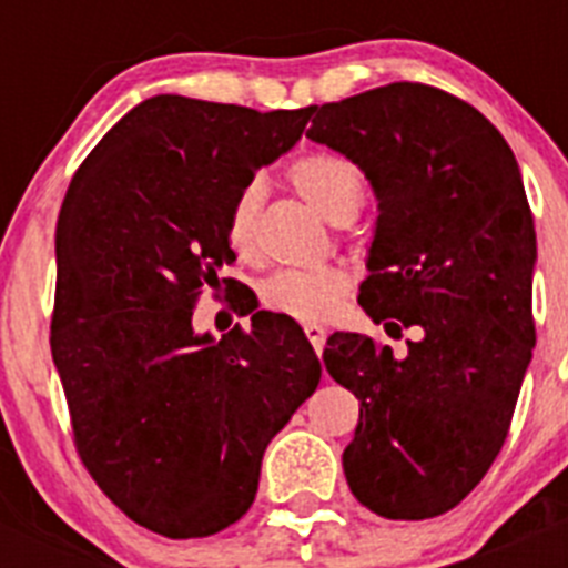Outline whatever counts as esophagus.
I'll return each instance as SVG.
<instances>
[{"label": "esophagus", "mask_w": 568, "mask_h": 568, "mask_svg": "<svg viewBox=\"0 0 568 568\" xmlns=\"http://www.w3.org/2000/svg\"><path fill=\"white\" fill-rule=\"evenodd\" d=\"M304 333H307L310 344L315 346V353H321V349H324V341H327V327H321V324L310 321V324H304Z\"/></svg>", "instance_id": "esophagus-1"}]
</instances>
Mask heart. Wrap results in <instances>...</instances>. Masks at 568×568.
Wrapping results in <instances>:
<instances>
[{
	"instance_id": "heart-1",
	"label": "heart",
	"mask_w": 568,
	"mask_h": 568,
	"mask_svg": "<svg viewBox=\"0 0 568 568\" xmlns=\"http://www.w3.org/2000/svg\"><path fill=\"white\" fill-rule=\"evenodd\" d=\"M295 190L329 222L358 215L364 202V179L349 159L335 153H310L290 168ZM264 204V184L250 179L235 193L227 210V239L239 255L258 253V219ZM349 287L346 270L335 264L310 270H278L261 287V298L270 310L301 321L327 318Z\"/></svg>"
}]
</instances>
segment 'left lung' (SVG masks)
I'll return each mask as SVG.
<instances>
[{
    "mask_svg": "<svg viewBox=\"0 0 568 568\" xmlns=\"http://www.w3.org/2000/svg\"><path fill=\"white\" fill-rule=\"evenodd\" d=\"M307 139L346 155L378 202L358 304L386 333L418 329L404 358L327 338V373L361 400L346 484L381 518H435L498 458L535 349L520 168L484 113L413 82L321 104Z\"/></svg>",
    "mask_w": 568,
    "mask_h": 568,
    "instance_id": "left-lung-1",
    "label": "left lung"
}]
</instances>
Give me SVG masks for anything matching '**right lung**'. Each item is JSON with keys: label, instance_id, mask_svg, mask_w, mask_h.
Wrapping results in <instances>:
<instances>
[{"label": "right lung", "instance_id": "1", "mask_svg": "<svg viewBox=\"0 0 568 568\" xmlns=\"http://www.w3.org/2000/svg\"><path fill=\"white\" fill-rule=\"evenodd\" d=\"M313 110L144 99L59 210L50 353L77 449L99 489L164 538H207L250 509L264 449L321 381L290 315L261 310L219 341L193 327L199 290L235 261V193Z\"/></svg>", "mask_w": 568, "mask_h": 568}]
</instances>
